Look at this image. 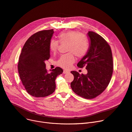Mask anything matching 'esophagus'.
Listing matches in <instances>:
<instances>
[{
    "instance_id": "esophagus-1",
    "label": "esophagus",
    "mask_w": 132,
    "mask_h": 132,
    "mask_svg": "<svg viewBox=\"0 0 132 132\" xmlns=\"http://www.w3.org/2000/svg\"><path fill=\"white\" fill-rule=\"evenodd\" d=\"M70 73V71H68L67 70H64V71H63L64 74H67V73Z\"/></svg>"
}]
</instances>
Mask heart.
I'll use <instances>...</instances> for the list:
<instances>
[{"label": "heart", "mask_w": 132, "mask_h": 132, "mask_svg": "<svg viewBox=\"0 0 132 132\" xmlns=\"http://www.w3.org/2000/svg\"><path fill=\"white\" fill-rule=\"evenodd\" d=\"M60 43H68L67 51L69 53L61 55L57 61L58 66L65 69L70 68L75 61L74 54L78 58L85 57L88 52L89 44L85 35L77 31L70 30L59 34L58 36ZM49 49L53 53L59 47V42L52 39L49 43Z\"/></svg>", "instance_id": "b5f03b06"}]
</instances>
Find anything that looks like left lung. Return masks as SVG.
I'll return each mask as SVG.
<instances>
[{"label": "left lung", "instance_id": "8db88e82", "mask_svg": "<svg viewBox=\"0 0 132 132\" xmlns=\"http://www.w3.org/2000/svg\"><path fill=\"white\" fill-rule=\"evenodd\" d=\"M89 50L78 62L80 68L86 66L87 74L71 71L74 80L71 87L73 91L83 98L92 99L102 94L110 82L113 73L111 49L107 42L98 34L88 31Z\"/></svg>", "mask_w": 132, "mask_h": 132}]
</instances>
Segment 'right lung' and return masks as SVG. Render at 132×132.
I'll return each instance as SVG.
<instances>
[{"instance_id": "add662e5", "label": "right lung", "mask_w": 132, "mask_h": 132, "mask_svg": "<svg viewBox=\"0 0 132 132\" xmlns=\"http://www.w3.org/2000/svg\"><path fill=\"white\" fill-rule=\"evenodd\" d=\"M53 29L36 32L26 41L20 54L18 72L27 93L35 97H44L52 94L55 89V80L63 70L57 67L46 69L45 61L50 57L49 43Z\"/></svg>"}]
</instances>
